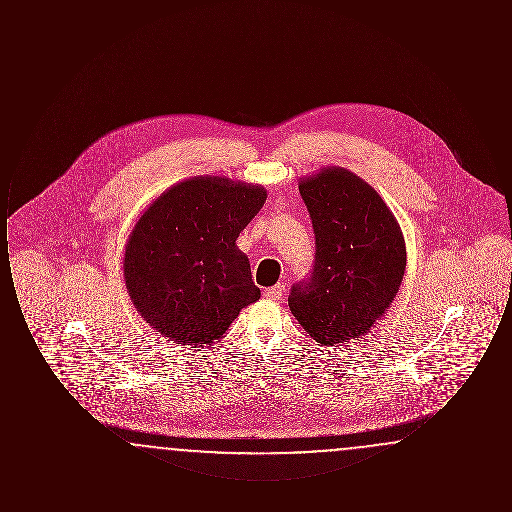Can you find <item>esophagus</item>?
Wrapping results in <instances>:
<instances>
[{
  "mask_svg": "<svg viewBox=\"0 0 512 512\" xmlns=\"http://www.w3.org/2000/svg\"><path fill=\"white\" fill-rule=\"evenodd\" d=\"M282 293H284V284H276V286L268 288L267 292H265V297L276 301V299H280V297H282Z\"/></svg>",
  "mask_w": 512,
  "mask_h": 512,
  "instance_id": "34e87169",
  "label": "esophagus"
}]
</instances>
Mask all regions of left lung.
<instances>
[{"label":"left lung","instance_id":"8db88e82","mask_svg":"<svg viewBox=\"0 0 512 512\" xmlns=\"http://www.w3.org/2000/svg\"><path fill=\"white\" fill-rule=\"evenodd\" d=\"M315 230V268L292 288L293 317L322 345L365 336L399 292L407 249L378 192L347 169L328 167L299 182Z\"/></svg>","mask_w":512,"mask_h":512}]
</instances>
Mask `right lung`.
I'll use <instances>...</instances> for the list:
<instances>
[{"label": "right lung", "mask_w": 512, "mask_h": 512, "mask_svg": "<svg viewBox=\"0 0 512 512\" xmlns=\"http://www.w3.org/2000/svg\"><path fill=\"white\" fill-rule=\"evenodd\" d=\"M267 190L194 176L149 203L124 249V282L136 311L163 338L211 345L261 297L236 240Z\"/></svg>", "instance_id": "1"}]
</instances>
